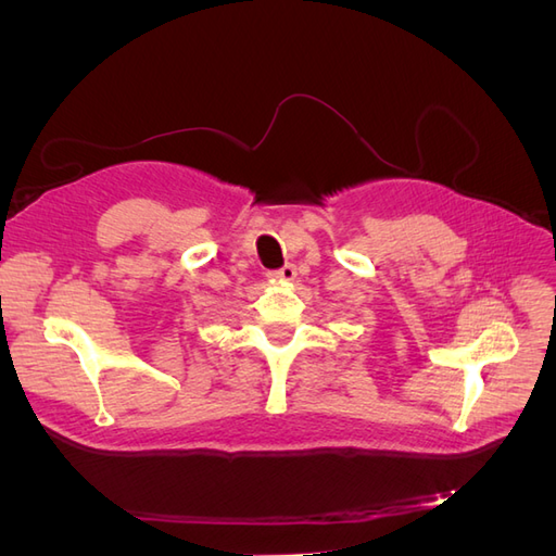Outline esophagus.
<instances>
[{
    "instance_id": "obj_1",
    "label": "esophagus",
    "mask_w": 556,
    "mask_h": 556,
    "mask_svg": "<svg viewBox=\"0 0 556 556\" xmlns=\"http://www.w3.org/2000/svg\"><path fill=\"white\" fill-rule=\"evenodd\" d=\"M266 278L271 280V282H282V285H288V282H292V280L296 278V268H294L292 264H285L282 268H276V271H268V274H266Z\"/></svg>"
}]
</instances>
